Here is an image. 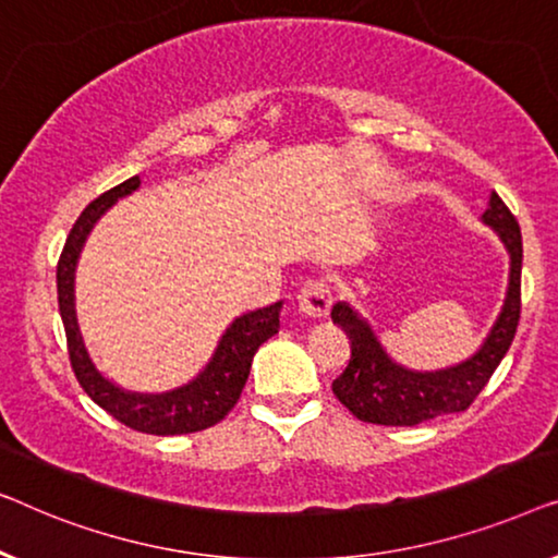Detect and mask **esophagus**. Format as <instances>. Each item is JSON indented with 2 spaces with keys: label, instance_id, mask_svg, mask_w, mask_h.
Here are the masks:
<instances>
[{
  "label": "esophagus",
  "instance_id": "obj_1",
  "mask_svg": "<svg viewBox=\"0 0 558 558\" xmlns=\"http://www.w3.org/2000/svg\"><path fill=\"white\" fill-rule=\"evenodd\" d=\"M333 305V290L324 278H311L303 282L301 293H298V308L311 318H326Z\"/></svg>",
  "mask_w": 558,
  "mask_h": 558
}]
</instances>
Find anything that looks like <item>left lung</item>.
Here are the masks:
<instances>
[{"mask_svg":"<svg viewBox=\"0 0 558 558\" xmlns=\"http://www.w3.org/2000/svg\"><path fill=\"white\" fill-rule=\"evenodd\" d=\"M483 219L506 242L511 253V282L504 311L493 326L483 349L465 364L445 372L420 374L397 366L376 341L366 320H361L347 303H336L331 311L333 324L349 336L351 359L343 374L333 381V395L361 422L387 427H412L435 420L439 414L465 412L475 397L485 389L506 351L511 349L518 318H521V263L523 242L521 227L513 211L496 192L490 194Z\"/></svg>","mask_w":558,"mask_h":558,"instance_id":"1","label":"left lung"}]
</instances>
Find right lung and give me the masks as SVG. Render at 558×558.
I'll return each instance as SVG.
<instances>
[{
	"label": "right lung",
	"mask_w": 558,
	"mask_h": 558,
	"mask_svg": "<svg viewBox=\"0 0 558 558\" xmlns=\"http://www.w3.org/2000/svg\"><path fill=\"white\" fill-rule=\"evenodd\" d=\"M141 179L131 177L123 184L113 186L93 199L88 207L81 211L75 219L73 230H70L65 247H62L58 260V305L62 326H65L68 339V354L70 366L81 381L93 402L100 410H106L113 420L121 425L136 429V433L146 435H190L202 433V429L215 427L217 422L227 417V412L238 404V399L245 389V381L250 376V366H253L255 351L263 347L270 336L278 333L280 328V305L272 303L268 308L245 313L234 324L227 328V333L219 341L215 356L207 364V368L197 376V379L186 384L182 389L167 391V395H133V391H123L100 376V372L93 366V361L85 351V343L77 331L75 318V295H73V280H75V263L81 255V247L93 225L98 217L111 207V204L138 190Z\"/></svg>",
	"instance_id": "add662e5"
}]
</instances>
